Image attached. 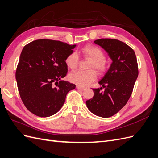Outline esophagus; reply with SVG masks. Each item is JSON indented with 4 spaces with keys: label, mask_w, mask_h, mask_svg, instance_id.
I'll list each match as a JSON object with an SVG mask.
<instances>
[{
    "label": "esophagus",
    "mask_w": 158,
    "mask_h": 158,
    "mask_svg": "<svg viewBox=\"0 0 158 158\" xmlns=\"http://www.w3.org/2000/svg\"><path fill=\"white\" fill-rule=\"evenodd\" d=\"M76 88L78 89H80V90H81V91H84V90H85V88L79 86V85H76Z\"/></svg>",
    "instance_id": "esophagus-1"
}]
</instances>
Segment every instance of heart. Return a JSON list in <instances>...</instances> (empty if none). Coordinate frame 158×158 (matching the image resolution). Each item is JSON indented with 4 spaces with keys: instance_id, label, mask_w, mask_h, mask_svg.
<instances>
[{
    "instance_id": "1",
    "label": "heart",
    "mask_w": 158,
    "mask_h": 158,
    "mask_svg": "<svg viewBox=\"0 0 158 158\" xmlns=\"http://www.w3.org/2000/svg\"><path fill=\"white\" fill-rule=\"evenodd\" d=\"M82 52L86 58L91 60L88 66L90 70H78L71 73L69 79L73 82L81 87L87 86L96 80L97 74H102L106 71L107 64L106 61V55L103 51L99 47L89 45L85 46L82 49ZM65 63L70 70H75L79 63V56L76 52H72L66 56Z\"/></svg>"
}]
</instances>
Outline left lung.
<instances>
[{"instance_id":"8db88e82","label":"left lung","mask_w":158,"mask_h":158,"mask_svg":"<svg viewBox=\"0 0 158 158\" xmlns=\"http://www.w3.org/2000/svg\"><path fill=\"white\" fill-rule=\"evenodd\" d=\"M94 43L107 52L113 62L99 81L102 87L92 89L94 97L85 103L95 115L108 118L120 111L131 97L138 75L137 59L134 50L123 41L99 39Z\"/></svg>"}]
</instances>
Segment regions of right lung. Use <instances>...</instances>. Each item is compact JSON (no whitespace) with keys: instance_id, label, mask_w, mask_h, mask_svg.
Listing matches in <instances>:
<instances>
[{"instance_id":"right-lung-1","label":"right lung","mask_w":158,"mask_h":158,"mask_svg":"<svg viewBox=\"0 0 158 158\" xmlns=\"http://www.w3.org/2000/svg\"><path fill=\"white\" fill-rule=\"evenodd\" d=\"M76 45L47 39L23 47L16 71L19 94L26 107L35 115H53L63 107L66 94L76 85L60 79L68 67L65 59Z\"/></svg>"}]
</instances>
